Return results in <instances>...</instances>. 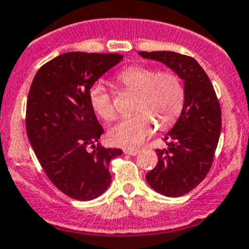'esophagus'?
<instances>
[{
  "instance_id": "obj_1",
  "label": "esophagus",
  "mask_w": 249,
  "mask_h": 249,
  "mask_svg": "<svg viewBox=\"0 0 249 249\" xmlns=\"http://www.w3.org/2000/svg\"><path fill=\"white\" fill-rule=\"evenodd\" d=\"M123 152H124V154H128V156H137L140 153V149H124Z\"/></svg>"
}]
</instances>
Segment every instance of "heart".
Instances as JSON below:
<instances>
[{
  "instance_id": "heart-1",
  "label": "heart",
  "mask_w": 249,
  "mask_h": 249,
  "mask_svg": "<svg viewBox=\"0 0 249 249\" xmlns=\"http://www.w3.org/2000/svg\"><path fill=\"white\" fill-rule=\"evenodd\" d=\"M117 80L124 88L138 93V97L134 106L136 115L122 118L109 129V141L113 144L126 148L142 144L154 132L156 120L161 127L170 126L181 113L185 89L175 72L134 65L122 70ZM89 99L93 111L105 121L116 117L112 97L102 81L91 85Z\"/></svg>"
}]
</instances>
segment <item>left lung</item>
<instances>
[{
	"mask_svg": "<svg viewBox=\"0 0 249 249\" xmlns=\"http://www.w3.org/2000/svg\"><path fill=\"white\" fill-rule=\"evenodd\" d=\"M160 61L184 80L185 101L181 115L157 149L158 164L147 173L150 188L169 197L188 194L206 178L213 163L221 133V107L205 70L194 58L175 52H140Z\"/></svg>",
	"mask_w": 249,
	"mask_h": 249,
	"instance_id": "left-lung-1",
	"label": "left lung"
}]
</instances>
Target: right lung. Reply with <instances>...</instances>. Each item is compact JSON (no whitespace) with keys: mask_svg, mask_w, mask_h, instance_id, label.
<instances>
[{"mask_svg":"<svg viewBox=\"0 0 249 249\" xmlns=\"http://www.w3.org/2000/svg\"><path fill=\"white\" fill-rule=\"evenodd\" d=\"M123 59L121 54L71 52L45 63L27 99L26 129L43 170L69 197L92 200L111 184L108 165L122 150L100 145L104 128L89 90Z\"/></svg>","mask_w":249,"mask_h":249,"instance_id":"add662e5","label":"right lung"}]
</instances>
